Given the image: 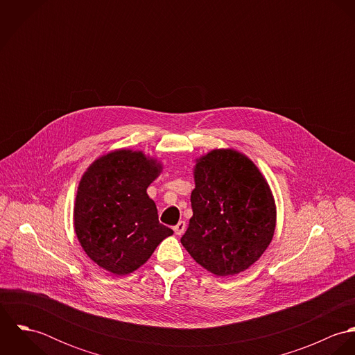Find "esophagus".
I'll return each instance as SVG.
<instances>
[{
	"instance_id": "esophagus-1",
	"label": "esophagus",
	"mask_w": 355,
	"mask_h": 355,
	"mask_svg": "<svg viewBox=\"0 0 355 355\" xmlns=\"http://www.w3.org/2000/svg\"><path fill=\"white\" fill-rule=\"evenodd\" d=\"M173 231H175L176 235L184 234V231H186V223H184V221H179V223L173 227Z\"/></svg>"
}]
</instances>
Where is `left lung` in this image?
I'll return each mask as SVG.
<instances>
[{
	"mask_svg": "<svg viewBox=\"0 0 355 355\" xmlns=\"http://www.w3.org/2000/svg\"><path fill=\"white\" fill-rule=\"evenodd\" d=\"M193 217L180 242L216 276L246 270L269 246L276 207L262 173L242 153L216 149L197 159Z\"/></svg>",
	"mask_w": 355,
	"mask_h": 355,
	"instance_id": "left-lung-1",
	"label": "left lung"
}]
</instances>
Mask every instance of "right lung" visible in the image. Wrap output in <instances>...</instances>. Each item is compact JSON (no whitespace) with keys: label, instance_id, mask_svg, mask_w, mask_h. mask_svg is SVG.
<instances>
[{"label":"right lung","instance_id":"add662e5","mask_svg":"<svg viewBox=\"0 0 355 355\" xmlns=\"http://www.w3.org/2000/svg\"><path fill=\"white\" fill-rule=\"evenodd\" d=\"M159 172L155 159L123 149L102 155L83 175L73 209L75 232L105 270L120 276L134 272L173 234L159 224L146 193Z\"/></svg>","mask_w":355,"mask_h":355}]
</instances>
